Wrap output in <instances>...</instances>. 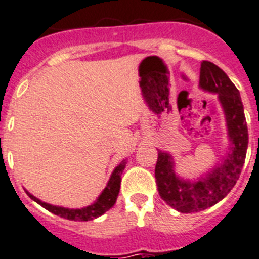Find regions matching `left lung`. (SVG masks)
Returning a JSON list of instances; mask_svg holds the SVG:
<instances>
[{"label":"left lung","instance_id":"1","mask_svg":"<svg viewBox=\"0 0 259 259\" xmlns=\"http://www.w3.org/2000/svg\"><path fill=\"white\" fill-rule=\"evenodd\" d=\"M200 86L204 90L220 95L232 147L225 161L197 182L177 178L171 157L161 151L158 152L155 167L158 193L167 205L181 213L205 210L227 196L241 174L248 150V126L243 102L236 86L220 67L208 60L201 62Z\"/></svg>","mask_w":259,"mask_h":259}]
</instances>
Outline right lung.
<instances>
[{
    "label": "right lung",
    "instance_id": "1",
    "mask_svg": "<svg viewBox=\"0 0 259 259\" xmlns=\"http://www.w3.org/2000/svg\"><path fill=\"white\" fill-rule=\"evenodd\" d=\"M125 165L126 161H121L120 165L113 170L111 179H109L108 185L104 188V191L102 192V195L98 197L97 201L94 204L86 206L82 209H67V208H60V206H53L50 204H46L42 202L41 200L36 199L33 195L28 193V196L31 197L32 200L39 204L42 208H45L46 210L51 211L55 215H59L62 218H66L69 221H92L97 217L102 215V214L106 213L107 210L112 208L115 205L116 200H117L118 192H120V185H121V174L124 171Z\"/></svg>",
    "mask_w": 259,
    "mask_h": 259
}]
</instances>
